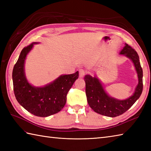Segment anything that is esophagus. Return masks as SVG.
<instances>
[{"label": "esophagus", "mask_w": 151, "mask_h": 151, "mask_svg": "<svg viewBox=\"0 0 151 151\" xmlns=\"http://www.w3.org/2000/svg\"><path fill=\"white\" fill-rule=\"evenodd\" d=\"M85 74H86L85 70L82 69H81L79 70V76H80V77H81V78L84 77V75H85Z\"/></svg>", "instance_id": "esophagus-1"}]
</instances>
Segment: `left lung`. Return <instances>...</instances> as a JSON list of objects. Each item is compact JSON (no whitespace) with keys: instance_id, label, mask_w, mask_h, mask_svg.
I'll return each mask as SVG.
<instances>
[{"instance_id":"obj_1","label":"left lung","mask_w":151,"mask_h":151,"mask_svg":"<svg viewBox=\"0 0 151 151\" xmlns=\"http://www.w3.org/2000/svg\"><path fill=\"white\" fill-rule=\"evenodd\" d=\"M132 61L138 77V84L132 96L124 100L111 97L102 86L101 81L96 77L87 75L85 76L86 93L89 106L94 111L105 116L114 117L124 114L139 98L143 91V70L136 51L128 44L119 53Z\"/></svg>"}]
</instances>
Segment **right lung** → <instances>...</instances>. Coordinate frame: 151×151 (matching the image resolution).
<instances>
[{
	"label": "right lung",
	"mask_w": 151,
	"mask_h": 151,
	"mask_svg": "<svg viewBox=\"0 0 151 151\" xmlns=\"http://www.w3.org/2000/svg\"><path fill=\"white\" fill-rule=\"evenodd\" d=\"M34 42L24 47L14 67L13 84L15 98L25 110L38 117H48L59 112L64 107L67 94L78 78V71L60 76L43 87H35L28 82L24 73L27 55L32 49Z\"/></svg>",
	"instance_id": "1"
}]
</instances>
